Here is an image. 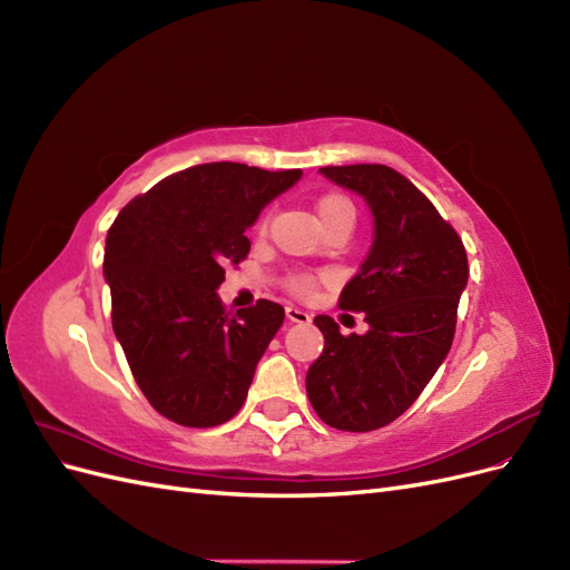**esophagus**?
Returning <instances> with one entry per match:
<instances>
[{"mask_svg":"<svg viewBox=\"0 0 570 570\" xmlns=\"http://www.w3.org/2000/svg\"><path fill=\"white\" fill-rule=\"evenodd\" d=\"M285 316H287L289 323H302V325L312 323V314H306L304 308H299V306H287L285 308Z\"/></svg>","mask_w":570,"mask_h":570,"instance_id":"34e87169","label":"esophagus"}]
</instances>
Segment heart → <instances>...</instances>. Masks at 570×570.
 <instances>
[{"label": "heart", "instance_id": "obj_1", "mask_svg": "<svg viewBox=\"0 0 570 570\" xmlns=\"http://www.w3.org/2000/svg\"><path fill=\"white\" fill-rule=\"evenodd\" d=\"M318 216H321L323 226H325V223H331L340 216H354V206L347 197H342V195H325L318 202ZM289 289L304 295V292L312 289V281L304 278V275H297V278L289 281Z\"/></svg>", "mask_w": 570, "mask_h": 570}]
</instances>
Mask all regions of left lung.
Instances as JSON below:
<instances>
[{
    "label": "left lung",
    "instance_id": "1",
    "mask_svg": "<svg viewBox=\"0 0 570 570\" xmlns=\"http://www.w3.org/2000/svg\"><path fill=\"white\" fill-rule=\"evenodd\" d=\"M321 176L364 197L373 245L344 285L340 308L366 314L364 335L316 316L323 354L306 394L323 423L350 433L383 428L419 400L450 354L469 258L456 230L421 189L383 164L325 166Z\"/></svg>",
    "mask_w": 570,
    "mask_h": 570
}]
</instances>
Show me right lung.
Instances as JSON below:
<instances>
[{
    "instance_id": "1",
    "label": "right lung",
    "mask_w": 570,
    "mask_h": 570,
    "mask_svg": "<svg viewBox=\"0 0 570 570\" xmlns=\"http://www.w3.org/2000/svg\"><path fill=\"white\" fill-rule=\"evenodd\" d=\"M302 178L216 161L185 168L135 197L107 235L111 323L149 404L168 421L212 428L243 409L285 308L268 299L226 314V266L249 254L247 228Z\"/></svg>"
}]
</instances>
